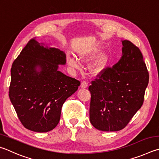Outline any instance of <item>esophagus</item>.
Here are the masks:
<instances>
[{
    "label": "esophagus",
    "mask_w": 159,
    "mask_h": 159,
    "mask_svg": "<svg viewBox=\"0 0 159 159\" xmlns=\"http://www.w3.org/2000/svg\"><path fill=\"white\" fill-rule=\"evenodd\" d=\"M88 83L86 81V80H83L81 83V88H86L88 87Z\"/></svg>",
    "instance_id": "obj_1"
}]
</instances>
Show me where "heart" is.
I'll return each mask as SVG.
<instances>
[{"label":"heart","instance_id":"1","mask_svg":"<svg viewBox=\"0 0 159 159\" xmlns=\"http://www.w3.org/2000/svg\"><path fill=\"white\" fill-rule=\"evenodd\" d=\"M101 50L96 49L94 51H92L90 53H81L79 56V59L84 60L88 58V57H93L98 56L100 54ZM109 56L108 54H103L99 58H98L96 61H95L93 64L90 66V70L94 74H97L100 73L101 71L103 70V69L107 66L108 63L109 62ZM68 64L70 67L74 69V70H78L79 69V64L76 59L74 57H70L68 59Z\"/></svg>","mask_w":159,"mask_h":159}]
</instances>
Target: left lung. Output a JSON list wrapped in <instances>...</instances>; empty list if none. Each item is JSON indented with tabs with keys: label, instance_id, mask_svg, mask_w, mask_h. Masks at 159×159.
Returning <instances> with one entry per match:
<instances>
[{
	"label": "left lung",
	"instance_id": "1",
	"mask_svg": "<svg viewBox=\"0 0 159 159\" xmlns=\"http://www.w3.org/2000/svg\"><path fill=\"white\" fill-rule=\"evenodd\" d=\"M122 56L91 82L89 120L98 130L117 131L128 125L143 106L149 72L139 48L122 41Z\"/></svg>",
	"mask_w": 159,
	"mask_h": 159
}]
</instances>
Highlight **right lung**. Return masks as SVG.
I'll return each instance as SVG.
<instances>
[{
    "label": "right lung",
    "mask_w": 159,
    "mask_h": 159,
    "mask_svg": "<svg viewBox=\"0 0 159 159\" xmlns=\"http://www.w3.org/2000/svg\"><path fill=\"white\" fill-rule=\"evenodd\" d=\"M65 63L64 52L44 47L35 37L14 60L9 97L25 128L42 133L57 125L63 103L80 85L79 80L57 70L58 65Z\"/></svg>",
    "instance_id": "add662e5"
}]
</instances>
